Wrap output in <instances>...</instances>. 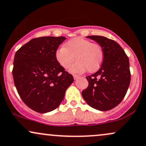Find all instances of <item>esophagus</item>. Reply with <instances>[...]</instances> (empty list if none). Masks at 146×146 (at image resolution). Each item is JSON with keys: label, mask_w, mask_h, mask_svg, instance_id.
<instances>
[{"label": "esophagus", "mask_w": 146, "mask_h": 146, "mask_svg": "<svg viewBox=\"0 0 146 146\" xmlns=\"http://www.w3.org/2000/svg\"><path fill=\"white\" fill-rule=\"evenodd\" d=\"M73 78H74L75 80H76V79H78L79 78V75H73Z\"/></svg>", "instance_id": "esophagus-1"}]
</instances>
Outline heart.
<instances>
[{
    "mask_svg": "<svg viewBox=\"0 0 146 146\" xmlns=\"http://www.w3.org/2000/svg\"><path fill=\"white\" fill-rule=\"evenodd\" d=\"M55 56L58 64L64 68L69 67L75 59L78 60L70 68L72 73H80L86 70L93 73L101 66L104 53L98 43L91 42L82 37H75L66 42L64 46L58 48Z\"/></svg>",
    "mask_w": 146,
    "mask_h": 146,
    "instance_id": "obj_1",
    "label": "heart"
}]
</instances>
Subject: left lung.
<instances>
[{
  "instance_id": "1",
  "label": "left lung",
  "mask_w": 146,
  "mask_h": 146,
  "mask_svg": "<svg viewBox=\"0 0 146 146\" xmlns=\"http://www.w3.org/2000/svg\"><path fill=\"white\" fill-rule=\"evenodd\" d=\"M102 46L103 62L94 74L87 76L88 86L82 92L84 100L92 108L106 111L124 98L130 82L129 59L118 43L106 37L88 36Z\"/></svg>"
}]
</instances>
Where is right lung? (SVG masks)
<instances>
[{
    "label": "right lung",
    "mask_w": 146,
    "mask_h": 146,
    "mask_svg": "<svg viewBox=\"0 0 146 146\" xmlns=\"http://www.w3.org/2000/svg\"><path fill=\"white\" fill-rule=\"evenodd\" d=\"M66 38H34L14 56L12 74L20 97L29 108L40 113L55 110L62 102L73 78L62 67L55 53Z\"/></svg>",
    "instance_id": "1"
}]
</instances>
